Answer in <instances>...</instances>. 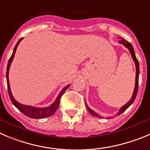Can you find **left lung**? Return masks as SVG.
I'll list each match as a JSON object with an SVG mask.
<instances>
[{"instance_id":"8db88e82","label":"left lung","mask_w":150,"mask_h":150,"mask_svg":"<svg viewBox=\"0 0 150 150\" xmlns=\"http://www.w3.org/2000/svg\"><path fill=\"white\" fill-rule=\"evenodd\" d=\"M119 43H122V44H124V45L126 47H127V48L129 49V50L130 53H131V55H132V58H133V61H135V67H136V78H135V89H134V92H133V95H132V98L130 99V100L128 102V103H127V104H125L124 106V107H121V110H120V111H119V112L117 113V115H121V113L124 112L125 111V110H127V109L129 107L130 105H131L132 103H133L134 100H135V98H136V96H137V93H138V78H139V63H138V59H137L136 56H135V52H134V49H133V47H132V44H131V43H130L129 42L127 41V40H126L125 39H121V40H119ZM86 108H87L88 111H89V112H90L91 114L92 115L97 116V117H100V116H99L98 115L96 114V113L95 112H93L92 110H90V109H89V107H87V106H86Z\"/></svg>"}]
</instances>
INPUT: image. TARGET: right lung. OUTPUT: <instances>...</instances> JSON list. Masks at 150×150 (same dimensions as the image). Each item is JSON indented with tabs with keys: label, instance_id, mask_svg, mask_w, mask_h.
<instances>
[{
	"label": "right lung",
	"instance_id": "add662e5",
	"mask_svg": "<svg viewBox=\"0 0 150 150\" xmlns=\"http://www.w3.org/2000/svg\"><path fill=\"white\" fill-rule=\"evenodd\" d=\"M22 39L23 38H21L20 40H18V42L17 43L16 45H15L12 56H11L9 61H8L7 68H6V81H7L8 92H9V98H10L11 101L12 102V103L15 105V107H16L18 110H20L23 114H24L25 115L28 116L29 117H32V118H44V117H50V116L52 115L57 111L58 107H59L61 96H63V94H64V92H65V91L68 89L69 86H70V85H68V86H66L65 88H64V89L61 91V93L59 94V96H58V98H56L55 101L54 102V103L52 104L50 107H47V108H37V107H29V106H26V105L21 104V103H18V101H16V100H15V98H13V96H12V92H11L10 86H9V76H8V75H9V68H10V64L11 63H12V60H13L14 55H15V51H16V49Z\"/></svg>",
	"mask_w": 150,
	"mask_h": 150
}]
</instances>
